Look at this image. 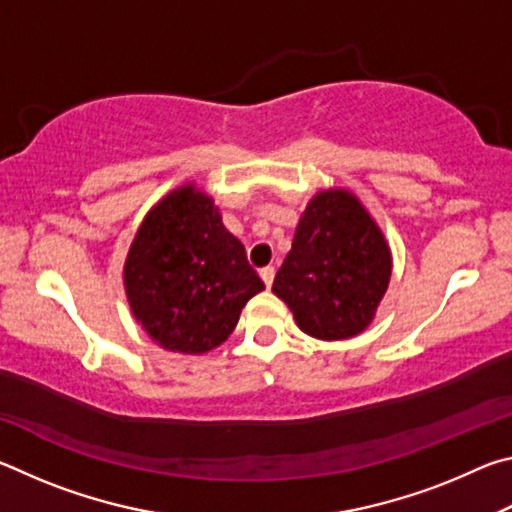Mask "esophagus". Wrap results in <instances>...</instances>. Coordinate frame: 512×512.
<instances>
[{"instance_id": "esophagus-1", "label": "esophagus", "mask_w": 512, "mask_h": 512, "mask_svg": "<svg viewBox=\"0 0 512 512\" xmlns=\"http://www.w3.org/2000/svg\"><path fill=\"white\" fill-rule=\"evenodd\" d=\"M259 277H262V280H264L266 289H271L273 277H275V268H273V266H266V268H262V271H259Z\"/></svg>"}]
</instances>
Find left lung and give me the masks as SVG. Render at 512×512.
<instances>
[{
    "instance_id": "1",
    "label": "left lung",
    "mask_w": 512,
    "mask_h": 512,
    "mask_svg": "<svg viewBox=\"0 0 512 512\" xmlns=\"http://www.w3.org/2000/svg\"><path fill=\"white\" fill-rule=\"evenodd\" d=\"M391 280V250L381 230L348 192L311 198L273 293L287 302L309 336H357L375 316Z\"/></svg>"
}]
</instances>
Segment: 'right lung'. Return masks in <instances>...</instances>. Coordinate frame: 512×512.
Masks as SVG:
<instances>
[{
    "label": "right lung",
    "instance_id": "obj_1",
    "mask_svg": "<svg viewBox=\"0 0 512 512\" xmlns=\"http://www.w3.org/2000/svg\"><path fill=\"white\" fill-rule=\"evenodd\" d=\"M126 296L155 343L201 354L221 345L264 289L210 196L185 185L153 207L124 266Z\"/></svg>",
    "mask_w": 512,
    "mask_h": 512
}]
</instances>
